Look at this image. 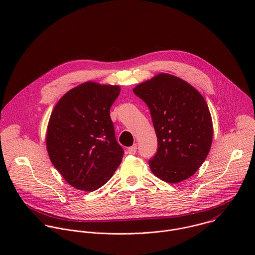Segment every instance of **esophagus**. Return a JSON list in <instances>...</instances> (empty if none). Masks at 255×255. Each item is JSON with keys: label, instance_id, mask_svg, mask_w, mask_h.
Here are the masks:
<instances>
[{"label": "esophagus", "instance_id": "obj_1", "mask_svg": "<svg viewBox=\"0 0 255 255\" xmlns=\"http://www.w3.org/2000/svg\"><path fill=\"white\" fill-rule=\"evenodd\" d=\"M136 151H137V145L136 144H134V145H132L131 147H129L128 148V153L129 154H135L136 153Z\"/></svg>", "mask_w": 255, "mask_h": 255}]
</instances>
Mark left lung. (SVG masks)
<instances>
[{
  "instance_id": "obj_1",
  "label": "left lung",
  "mask_w": 255,
  "mask_h": 255,
  "mask_svg": "<svg viewBox=\"0 0 255 255\" xmlns=\"http://www.w3.org/2000/svg\"><path fill=\"white\" fill-rule=\"evenodd\" d=\"M134 94L148 106L158 148L148 163L154 175L169 184L191 177L212 145L213 123L203 96L189 83L159 74L137 85Z\"/></svg>"
}]
</instances>
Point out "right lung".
Returning <instances> with one entry per match:
<instances>
[{"label": "right lung", "mask_w": 255, "mask_h": 255, "mask_svg": "<svg viewBox=\"0 0 255 255\" xmlns=\"http://www.w3.org/2000/svg\"><path fill=\"white\" fill-rule=\"evenodd\" d=\"M119 86L87 82L64 94L50 115L46 148L71 187L93 192L112 177L123 158L110 108Z\"/></svg>", "instance_id": "1"}]
</instances>
